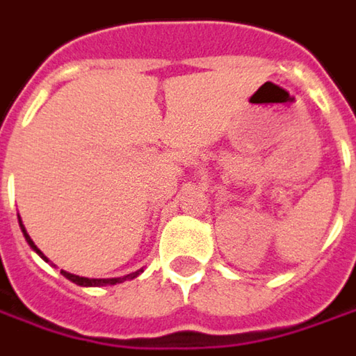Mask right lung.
<instances>
[{
  "label": "right lung",
  "instance_id": "right-lung-1",
  "mask_svg": "<svg viewBox=\"0 0 356 356\" xmlns=\"http://www.w3.org/2000/svg\"><path fill=\"white\" fill-rule=\"evenodd\" d=\"M19 225H21V231H23V235H25V239H27V243L31 245V249L35 250L37 254H39L40 259H44V261L49 262V259L40 252V249H37V245L33 243V239L29 237V233L25 231V227H23V223H21V219H19ZM62 276H66L68 280H72L74 284H78V286H107V284H117V282H123V280H131V278H135V276H139L143 270H137V273L133 274H127V276H123V278H82V276H76V274H70V273H64V270H60Z\"/></svg>",
  "mask_w": 356,
  "mask_h": 356
}]
</instances>
